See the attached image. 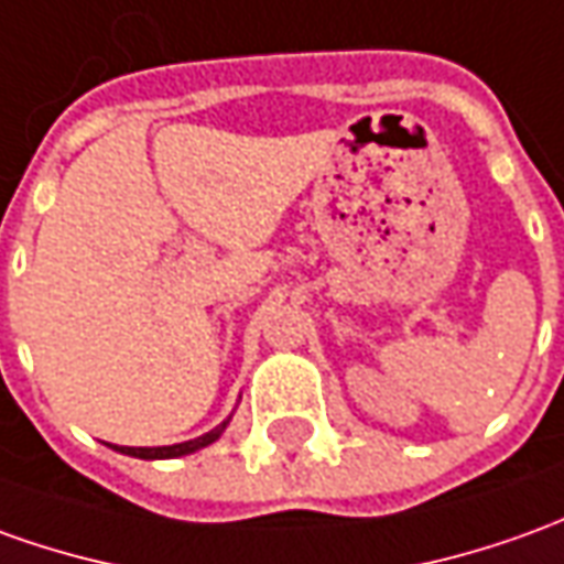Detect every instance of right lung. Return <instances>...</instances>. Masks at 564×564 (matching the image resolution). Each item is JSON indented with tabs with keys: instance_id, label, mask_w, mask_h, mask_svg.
<instances>
[{
	"instance_id": "add662e5",
	"label": "right lung",
	"mask_w": 564,
	"mask_h": 564,
	"mask_svg": "<svg viewBox=\"0 0 564 564\" xmlns=\"http://www.w3.org/2000/svg\"><path fill=\"white\" fill-rule=\"evenodd\" d=\"M227 423L224 421L220 426H215L212 433H205L199 438H189V442H181V445H165V448H116V452L131 454V457H143V460H162V457H181V454H193L205 448V445H212L215 438H220V433L227 430Z\"/></svg>"
}]
</instances>
